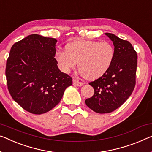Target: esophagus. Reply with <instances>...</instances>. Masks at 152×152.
<instances>
[{
  "mask_svg": "<svg viewBox=\"0 0 152 152\" xmlns=\"http://www.w3.org/2000/svg\"><path fill=\"white\" fill-rule=\"evenodd\" d=\"M73 84L76 86H78V87H81V86L83 85V83H81V82H80V81L76 80V79H73Z\"/></svg>",
  "mask_w": 152,
  "mask_h": 152,
  "instance_id": "esophagus-1",
  "label": "esophagus"
}]
</instances>
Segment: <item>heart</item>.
I'll use <instances>...</instances> for the list:
<instances>
[{"label": "heart", "mask_w": 152, "mask_h": 152, "mask_svg": "<svg viewBox=\"0 0 152 152\" xmlns=\"http://www.w3.org/2000/svg\"><path fill=\"white\" fill-rule=\"evenodd\" d=\"M65 49L66 52L56 53V59L62 71L69 73L78 63L80 74L91 80L100 78L108 71L115 56L111 44L98 41H75L67 44Z\"/></svg>", "instance_id": "heart-1"}]
</instances>
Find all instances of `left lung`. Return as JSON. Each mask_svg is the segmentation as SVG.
Wrapping results in <instances>:
<instances>
[{"label":"left lung","instance_id":"8db88e82","mask_svg":"<svg viewBox=\"0 0 152 152\" xmlns=\"http://www.w3.org/2000/svg\"><path fill=\"white\" fill-rule=\"evenodd\" d=\"M105 35L114 45V58L102 76L89 83L94 94L85 100L88 107L101 114L114 111L129 98L135 87L137 67V54L132 44L113 33Z\"/></svg>","mask_w":152,"mask_h":152}]
</instances>
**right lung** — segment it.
Masks as SVG:
<instances>
[{
  "mask_svg": "<svg viewBox=\"0 0 152 152\" xmlns=\"http://www.w3.org/2000/svg\"><path fill=\"white\" fill-rule=\"evenodd\" d=\"M57 40L33 34L15 43L5 74L13 100L33 114L48 112L59 103L72 79L60 71L54 58Z\"/></svg>",
  "mask_w": 152,
  "mask_h": 152,
  "instance_id": "add662e5",
  "label": "right lung"
}]
</instances>
